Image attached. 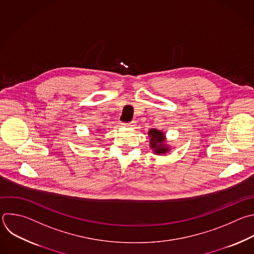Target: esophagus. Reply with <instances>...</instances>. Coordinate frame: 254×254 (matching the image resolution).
Instances as JSON below:
<instances>
[{"mask_svg": "<svg viewBox=\"0 0 254 254\" xmlns=\"http://www.w3.org/2000/svg\"><path fill=\"white\" fill-rule=\"evenodd\" d=\"M135 126V122H130V123H123L122 124V127H132Z\"/></svg>", "mask_w": 254, "mask_h": 254, "instance_id": "1", "label": "esophagus"}]
</instances>
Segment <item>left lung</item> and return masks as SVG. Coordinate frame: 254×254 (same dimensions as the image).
<instances>
[{"mask_svg":"<svg viewBox=\"0 0 254 254\" xmlns=\"http://www.w3.org/2000/svg\"><path fill=\"white\" fill-rule=\"evenodd\" d=\"M149 136V145L152 148L155 154H164L167 151H170V147L165 143V134L158 129L150 128L148 131Z\"/></svg>","mask_w":254,"mask_h":254,"instance_id":"obj_1","label":"left lung"}]
</instances>
